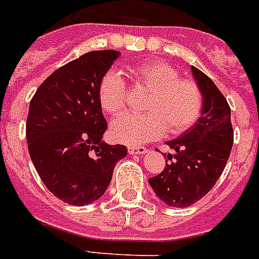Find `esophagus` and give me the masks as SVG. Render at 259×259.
Segmentation results:
<instances>
[{"instance_id": "34e87169", "label": "esophagus", "mask_w": 259, "mask_h": 259, "mask_svg": "<svg viewBox=\"0 0 259 259\" xmlns=\"http://www.w3.org/2000/svg\"><path fill=\"white\" fill-rule=\"evenodd\" d=\"M147 149L145 146H130L128 147V153L130 154H145Z\"/></svg>"}]
</instances>
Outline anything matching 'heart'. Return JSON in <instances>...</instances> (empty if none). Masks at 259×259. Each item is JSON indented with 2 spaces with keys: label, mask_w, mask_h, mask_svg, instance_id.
I'll use <instances>...</instances> for the list:
<instances>
[{
  "label": "heart",
  "mask_w": 259,
  "mask_h": 259,
  "mask_svg": "<svg viewBox=\"0 0 259 259\" xmlns=\"http://www.w3.org/2000/svg\"><path fill=\"white\" fill-rule=\"evenodd\" d=\"M132 75L142 89L150 93L143 105V116H122L110 125L113 139L122 143H142L169 135L187 132L199 118L203 95L199 85L182 79L180 72L164 61H149L138 65ZM101 108L110 116H120L128 102L127 84L117 71H109L98 89Z\"/></svg>",
  "instance_id": "1"
}]
</instances>
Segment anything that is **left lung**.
<instances>
[{
  "label": "left lung",
  "mask_w": 259,
  "mask_h": 259,
  "mask_svg": "<svg viewBox=\"0 0 259 259\" xmlns=\"http://www.w3.org/2000/svg\"><path fill=\"white\" fill-rule=\"evenodd\" d=\"M191 71L203 95L201 117L187 132L166 143L175 153L165 155L169 164L149 179L159 199L174 207H187L214 187L233 145L231 108L225 97L201 69L191 67Z\"/></svg>",
  "instance_id": "left-lung-1"
}]
</instances>
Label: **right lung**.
Segmentation results:
<instances>
[{
  "instance_id": "obj_1",
  "label": "right lung",
  "mask_w": 259,
  "mask_h": 259,
  "mask_svg": "<svg viewBox=\"0 0 259 259\" xmlns=\"http://www.w3.org/2000/svg\"><path fill=\"white\" fill-rule=\"evenodd\" d=\"M118 57L97 50L58 68L32 97L26 124L28 153L49 191L83 206L104 195L114 165L127 155L122 145L101 141L108 128L98 89Z\"/></svg>"
}]
</instances>
